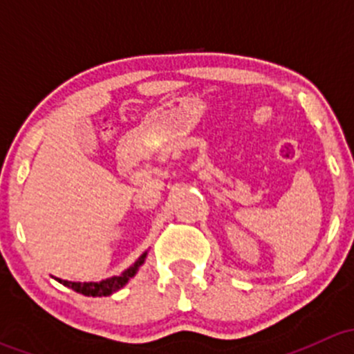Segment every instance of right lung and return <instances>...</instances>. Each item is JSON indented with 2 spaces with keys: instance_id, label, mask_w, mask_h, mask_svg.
Here are the masks:
<instances>
[{
  "instance_id": "add662e5",
  "label": "right lung",
  "mask_w": 354,
  "mask_h": 354,
  "mask_svg": "<svg viewBox=\"0 0 354 354\" xmlns=\"http://www.w3.org/2000/svg\"><path fill=\"white\" fill-rule=\"evenodd\" d=\"M145 259H147V252L142 253V255L137 259V262H135L133 266L128 267L127 270H123L120 276H113V277H109V279L99 281V283H73V281L59 279V277H55V279L58 281V283H62L63 286H66V288L73 289V291L80 292V295H85V296H109V295H113V292L120 291V289L123 288L124 284H127L128 281H130L131 277H133L135 274L138 272V269H140L142 263L145 262Z\"/></svg>"
}]
</instances>
